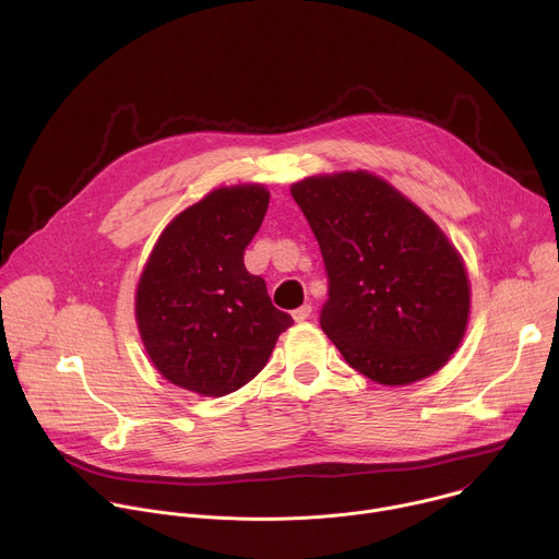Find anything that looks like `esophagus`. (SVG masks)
I'll return each mask as SVG.
<instances>
[{
  "instance_id": "1",
  "label": "esophagus",
  "mask_w": 559,
  "mask_h": 559,
  "mask_svg": "<svg viewBox=\"0 0 559 559\" xmlns=\"http://www.w3.org/2000/svg\"><path fill=\"white\" fill-rule=\"evenodd\" d=\"M309 313H311V305H300L298 309H294V311H292V316H294V321H296V323L307 321Z\"/></svg>"
}]
</instances>
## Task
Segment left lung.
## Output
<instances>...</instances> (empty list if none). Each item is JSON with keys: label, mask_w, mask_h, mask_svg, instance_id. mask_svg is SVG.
<instances>
[{"label": "left lung", "mask_w": 559, "mask_h": 559, "mask_svg": "<svg viewBox=\"0 0 559 559\" xmlns=\"http://www.w3.org/2000/svg\"><path fill=\"white\" fill-rule=\"evenodd\" d=\"M330 278L321 328L349 367L401 386L447 365L471 309L462 257L416 203L356 170L292 186Z\"/></svg>", "instance_id": "left-lung-1"}]
</instances>
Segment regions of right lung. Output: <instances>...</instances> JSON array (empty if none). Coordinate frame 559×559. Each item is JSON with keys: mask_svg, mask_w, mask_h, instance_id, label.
Returning <instances> with one entry per match:
<instances>
[{"mask_svg": "<svg viewBox=\"0 0 559 559\" xmlns=\"http://www.w3.org/2000/svg\"><path fill=\"white\" fill-rule=\"evenodd\" d=\"M261 183L216 188L177 214L141 272L134 316L147 358L199 395H227L270 360L294 325L243 254L267 212Z\"/></svg>", "mask_w": 559, "mask_h": 559, "instance_id": "obj_1", "label": "right lung"}]
</instances>
